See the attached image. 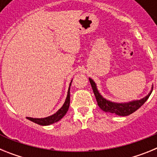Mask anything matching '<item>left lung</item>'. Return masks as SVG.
Here are the masks:
<instances>
[{"instance_id":"obj_1","label":"left lung","mask_w":157,"mask_h":157,"mask_svg":"<svg viewBox=\"0 0 157 157\" xmlns=\"http://www.w3.org/2000/svg\"><path fill=\"white\" fill-rule=\"evenodd\" d=\"M89 80H90V82L91 86H92L93 91H94V94L95 95L98 106L101 108V109L106 112L115 113L118 116H127L132 114L133 112L137 111L140 107L142 106L145 101L148 100V98H149L150 94H152V88H153V86H152L149 94L145 98H141V100H136V101L126 102V103H116V102H112V101H108L105 98H104L98 92L96 83L94 82V80L90 78H89Z\"/></svg>"}]
</instances>
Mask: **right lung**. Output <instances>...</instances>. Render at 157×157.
Masks as SVG:
<instances>
[{
  "label": "right lung",
  "mask_w": 157,
  "mask_h": 157,
  "mask_svg": "<svg viewBox=\"0 0 157 157\" xmlns=\"http://www.w3.org/2000/svg\"><path fill=\"white\" fill-rule=\"evenodd\" d=\"M72 82V80H71ZM71 82L70 83V86H69L68 91H67V95L66 100H65L64 104L63 105V106L57 111V112L55 113V114L52 115L50 116H48V117L45 118H41V119H37V118H31V117H27V120H30V121L34 122V123H37V124H39L41 126H48L54 123H56L59 120H60L63 116L66 115L67 112L68 111L69 106H70V87L71 85Z\"/></svg>",
  "instance_id": "obj_1"
}]
</instances>
